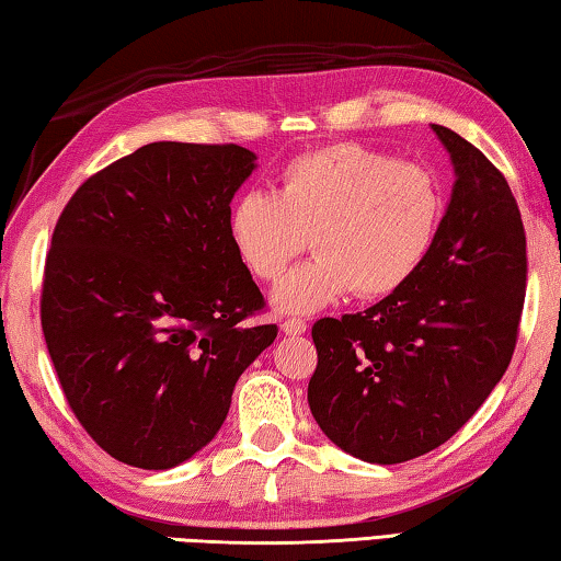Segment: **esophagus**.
<instances>
[{"label":"esophagus","instance_id":"obj_1","mask_svg":"<svg viewBox=\"0 0 561 561\" xmlns=\"http://www.w3.org/2000/svg\"><path fill=\"white\" fill-rule=\"evenodd\" d=\"M282 331L287 336H301L304 331H307V321H301L297 317H289V319L282 321Z\"/></svg>","mask_w":561,"mask_h":561}]
</instances>
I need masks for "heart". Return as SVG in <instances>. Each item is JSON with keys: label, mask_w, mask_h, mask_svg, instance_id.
<instances>
[{"label": "heart", "mask_w": 561, "mask_h": 561, "mask_svg": "<svg viewBox=\"0 0 561 561\" xmlns=\"http://www.w3.org/2000/svg\"><path fill=\"white\" fill-rule=\"evenodd\" d=\"M443 217L431 170L358 144H331L289 158L277 193L244 190L227 232L244 270L277 282L307 252L317 257L274 289V307L309 314L351 291L366 299L403 289L428 257Z\"/></svg>", "instance_id": "obj_1"}]
</instances>
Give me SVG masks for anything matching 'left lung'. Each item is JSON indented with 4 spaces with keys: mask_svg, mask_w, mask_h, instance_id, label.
Returning <instances> with one entry per match:
<instances>
[{
    "mask_svg": "<svg viewBox=\"0 0 561 561\" xmlns=\"http://www.w3.org/2000/svg\"><path fill=\"white\" fill-rule=\"evenodd\" d=\"M433 130L458 180L423 267L366 311L311 327V415L366 462L453 438L507 371L525 307L527 240L505 175L455 130Z\"/></svg>",
    "mask_w": 561,
    "mask_h": 561,
    "instance_id": "1",
    "label": "left lung"
}]
</instances>
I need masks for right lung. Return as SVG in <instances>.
I'll return each instance as SVG.
<instances>
[{
	"label": "right lung",
	"instance_id": "add662e5",
	"mask_svg": "<svg viewBox=\"0 0 561 561\" xmlns=\"http://www.w3.org/2000/svg\"><path fill=\"white\" fill-rule=\"evenodd\" d=\"M254 160L234 144H148L91 175L54 227L46 348L83 431L133 468L205 448L277 339V324H244L264 297L227 232Z\"/></svg>",
	"mask_w": 561,
	"mask_h": 561
}]
</instances>
